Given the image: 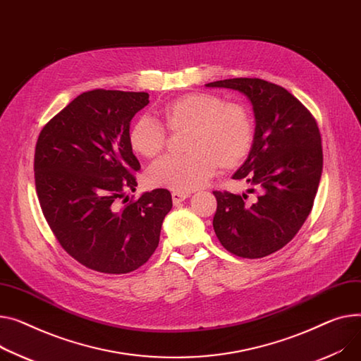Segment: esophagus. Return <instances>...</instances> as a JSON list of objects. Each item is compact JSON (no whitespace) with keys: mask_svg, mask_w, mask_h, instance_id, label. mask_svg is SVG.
Returning <instances> with one entry per match:
<instances>
[{"mask_svg":"<svg viewBox=\"0 0 361 361\" xmlns=\"http://www.w3.org/2000/svg\"><path fill=\"white\" fill-rule=\"evenodd\" d=\"M171 196H173V202H174V204H178V203L184 202L190 195H188V193H181V191H173Z\"/></svg>","mask_w":361,"mask_h":361,"instance_id":"34e87169","label":"esophagus"}]
</instances>
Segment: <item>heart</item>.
<instances>
[{
    "label": "heart",
    "mask_w": 361,
    "mask_h": 361,
    "mask_svg": "<svg viewBox=\"0 0 361 361\" xmlns=\"http://www.w3.org/2000/svg\"><path fill=\"white\" fill-rule=\"evenodd\" d=\"M159 116L171 133L187 132L181 157L157 161L147 174L152 187L173 191L197 190L222 170H233L250 155L255 125L250 109L213 92H187L161 107ZM157 120L142 116L129 126L130 149L142 158L164 152L168 133Z\"/></svg>",
    "instance_id": "heart-1"
}]
</instances>
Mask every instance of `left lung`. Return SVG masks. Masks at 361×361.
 Listing matches in <instances>:
<instances>
[{
  "instance_id": "obj_1",
  "label": "left lung",
  "mask_w": 361,
  "mask_h": 361,
  "mask_svg": "<svg viewBox=\"0 0 361 361\" xmlns=\"http://www.w3.org/2000/svg\"><path fill=\"white\" fill-rule=\"evenodd\" d=\"M206 85L244 92L257 123L252 149L233 174V180L254 185L251 193L257 199L247 203V195L213 191L218 202L214 233L238 257H267L292 241L314 206L324 161L318 123L295 95L277 84L232 78Z\"/></svg>"
}]
</instances>
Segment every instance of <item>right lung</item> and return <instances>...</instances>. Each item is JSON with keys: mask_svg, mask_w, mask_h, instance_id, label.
<instances>
[{"mask_svg": "<svg viewBox=\"0 0 361 361\" xmlns=\"http://www.w3.org/2000/svg\"><path fill=\"white\" fill-rule=\"evenodd\" d=\"M148 103V92L85 91L37 137L35 183L42 213L59 245L94 271L126 274L143 266L173 207L165 188L137 200L128 196L140 170L128 130Z\"/></svg>", "mask_w": 361, "mask_h": 361, "instance_id": "add662e5", "label": "right lung"}]
</instances>
